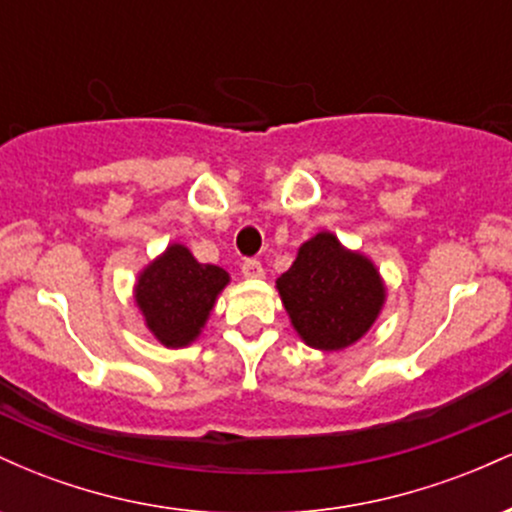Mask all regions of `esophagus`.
Returning <instances> with one entry per match:
<instances>
[{"label": "esophagus", "instance_id": "esophagus-1", "mask_svg": "<svg viewBox=\"0 0 512 512\" xmlns=\"http://www.w3.org/2000/svg\"><path fill=\"white\" fill-rule=\"evenodd\" d=\"M240 272H243V276H248V279H260V276H264V267L260 260H243V264H240Z\"/></svg>", "mask_w": 512, "mask_h": 512}]
</instances>
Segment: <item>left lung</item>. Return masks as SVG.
I'll return each mask as SVG.
<instances>
[{
	"label": "left lung",
	"instance_id": "8db88e82",
	"mask_svg": "<svg viewBox=\"0 0 512 512\" xmlns=\"http://www.w3.org/2000/svg\"><path fill=\"white\" fill-rule=\"evenodd\" d=\"M276 289L303 342L322 351H339L361 339L385 301L373 264L344 250L332 233H317L303 243Z\"/></svg>",
	"mask_w": 512,
	"mask_h": 512
}]
</instances>
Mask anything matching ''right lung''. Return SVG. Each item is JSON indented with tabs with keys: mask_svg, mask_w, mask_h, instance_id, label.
<instances>
[{
	"mask_svg": "<svg viewBox=\"0 0 512 512\" xmlns=\"http://www.w3.org/2000/svg\"><path fill=\"white\" fill-rule=\"evenodd\" d=\"M226 284L221 267L199 264L187 248L170 245L139 276L137 303L158 342L175 349L197 337Z\"/></svg>",
	"mask_w": 512,
	"mask_h": 512,
	"instance_id": "obj_1",
	"label": "right lung"
}]
</instances>
